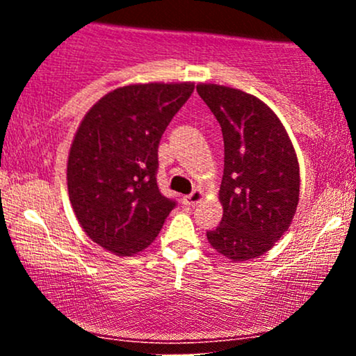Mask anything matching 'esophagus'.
Instances as JSON below:
<instances>
[{
  "instance_id": "obj_1",
  "label": "esophagus",
  "mask_w": 356,
  "mask_h": 356,
  "mask_svg": "<svg viewBox=\"0 0 356 356\" xmlns=\"http://www.w3.org/2000/svg\"><path fill=\"white\" fill-rule=\"evenodd\" d=\"M202 195H204V194H202L201 191L195 189V191H192L191 194L184 195V197H182V202L186 204V206H195V204H197V202H201Z\"/></svg>"
}]
</instances>
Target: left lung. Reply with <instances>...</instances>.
<instances>
[{"label": "left lung", "instance_id": "8db88e82", "mask_svg": "<svg viewBox=\"0 0 356 356\" xmlns=\"http://www.w3.org/2000/svg\"><path fill=\"white\" fill-rule=\"evenodd\" d=\"M224 140L219 197L222 219L207 239L232 261L257 257L291 224L300 199V165L283 124L266 104L241 90L197 85Z\"/></svg>", "mask_w": 356, "mask_h": 356}]
</instances>
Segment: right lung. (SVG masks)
I'll return each instance as SVG.
<instances>
[{
	"label": "right lung",
	"mask_w": 356,
	"mask_h": 356,
	"mask_svg": "<svg viewBox=\"0 0 356 356\" xmlns=\"http://www.w3.org/2000/svg\"><path fill=\"white\" fill-rule=\"evenodd\" d=\"M192 92V83L129 85L81 120L68 155V194L80 226L107 251L132 256L145 249L177 206L157 186V152Z\"/></svg>",
	"instance_id": "add662e5"
}]
</instances>
